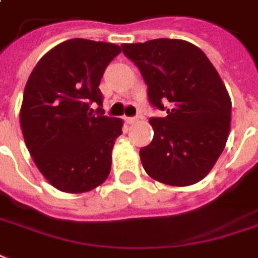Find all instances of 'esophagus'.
<instances>
[{"instance_id": "esophagus-1", "label": "esophagus", "mask_w": 258, "mask_h": 258, "mask_svg": "<svg viewBox=\"0 0 258 258\" xmlns=\"http://www.w3.org/2000/svg\"><path fill=\"white\" fill-rule=\"evenodd\" d=\"M125 121H126V123H129V125H133V123H136V121H139V118H137V117H126V118H125Z\"/></svg>"}]
</instances>
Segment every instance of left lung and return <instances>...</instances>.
<instances>
[{"label":"left lung","mask_w":258,"mask_h":258,"mask_svg":"<svg viewBox=\"0 0 258 258\" xmlns=\"http://www.w3.org/2000/svg\"><path fill=\"white\" fill-rule=\"evenodd\" d=\"M148 87V100L166 117L150 123L154 139L140 150L145 173L171 186H189L210 173L223 152L231 99L203 50L181 39L121 44Z\"/></svg>","instance_id":"1"}]
</instances>
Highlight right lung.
Returning <instances> with one entry per match:
<instances>
[{
    "label": "right lung",
    "instance_id": "1",
    "mask_svg": "<svg viewBox=\"0 0 258 258\" xmlns=\"http://www.w3.org/2000/svg\"><path fill=\"white\" fill-rule=\"evenodd\" d=\"M119 53L114 43L69 39L44 54L28 77L21 132L36 167L58 190L90 191L110 174L123 123L103 115L99 84ZM92 103L100 106L96 112Z\"/></svg>",
    "mask_w": 258,
    "mask_h": 258
}]
</instances>
